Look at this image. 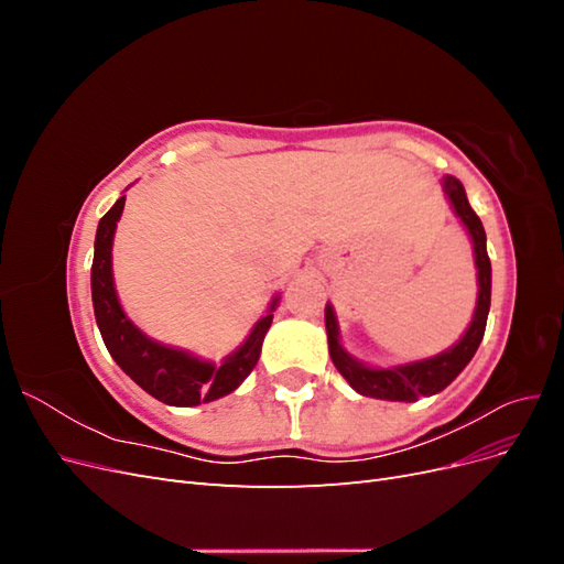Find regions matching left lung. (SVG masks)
I'll list each match as a JSON object with an SVG mask.
<instances>
[{
	"mask_svg": "<svg viewBox=\"0 0 564 564\" xmlns=\"http://www.w3.org/2000/svg\"><path fill=\"white\" fill-rule=\"evenodd\" d=\"M442 187L449 197L454 214L466 226L473 251H475V268H477V303L470 319V327L460 336L456 346L447 348L445 352L433 355L429 360L409 362L400 367H367L365 362L355 360V357L340 346L338 338V322L334 315L332 303L324 308V324H327V340H329V355L334 367L360 395L377 398V400H392V402H416L421 395H435V392L445 390L464 367L473 360V355L480 346L487 327L489 303H491V263L487 256V235L482 228V220L470 209L464 185L458 178L445 176Z\"/></svg>",
	"mask_w": 564,
	"mask_h": 564,
	"instance_id": "left-lung-1",
	"label": "left lung"
}]
</instances>
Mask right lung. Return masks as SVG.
<instances>
[{
	"label": "right lung",
	"instance_id": "1",
	"mask_svg": "<svg viewBox=\"0 0 564 564\" xmlns=\"http://www.w3.org/2000/svg\"><path fill=\"white\" fill-rule=\"evenodd\" d=\"M124 209V195L119 197L112 209L100 218L94 245L91 265V299L96 324L104 336V344L112 360L122 367L152 398L172 406H195L228 395L240 386L251 369L259 362L263 338L272 324V311L278 296L272 299L268 315L253 324L245 344L228 355L224 362L214 365L209 360L169 348L148 338L135 324L124 315L119 305L115 280H112V237L117 220Z\"/></svg>",
	"mask_w": 564,
	"mask_h": 564
}]
</instances>
